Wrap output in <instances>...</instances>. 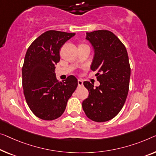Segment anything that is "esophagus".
I'll return each mask as SVG.
<instances>
[{
	"label": "esophagus",
	"instance_id": "1",
	"mask_svg": "<svg viewBox=\"0 0 156 156\" xmlns=\"http://www.w3.org/2000/svg\"><path fill=\"white\" fill-rule=\"evenodd\" d=\"M78 86H82L83 85V80H80V79H78Z\"/></svg>",
	"mask_w": 156,
	"mask_h": 156
}]
</instances>
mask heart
<instances>
[{
    "instance_id": "obj_1",
    "label": "heart",
    "mask_w": 156,
    "mask_h": 156,
    "mask_svg": "<svg viewBox=\"0 0 156 156\" xmlns=\"http://www.w3.org/2000/svg\"><path fill=\"white\" fill-rule=\"evenodd\" d=\"M85 45H85V44H83V43H81L79 45V47H81V46H85Z\"/></svg>"
}]
</instances>
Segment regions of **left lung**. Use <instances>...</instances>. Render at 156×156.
I'll return each instance as SVG.
<instances>
[{"mask_svg":"<svg viewBox=\"0 0 156 156\" xmlns=\"http://www.w3.org/2000/svg\"><path fill=\"white\" fill-rule=\"evenodd\" d=\"M86 39L94 49L91 70L97 71L99 87L83 83L89 91L82 106L85 115L95 122H106L118 115L124 106L129 91L130 65L123 43L107 30L87 33Z\"/></svg>","mask_w":156,"mask_h":156,"instance_id":"obj_1","label":"left lung"}]
</instances>
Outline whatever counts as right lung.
Returning <instances> with one entry per match:
<instances>
[{"label":"right lung","instance_id":"1","mask_svg":"<svg viewBox=\"0 0 156 156\" xmlns=\"http://www.w3.org/2000/svg\"><path fill=\"white\" fill-rule=\"evenodd\" d=\"M75 33L50 30L31 44L22 66V87L26 101L34 114L52 120L64 112L69 99L78 86L77 79L69 76L59 82L55 66L60 60V49Z\"/></svg>","mask_w":156,"mask_h":156}]
</instances>
